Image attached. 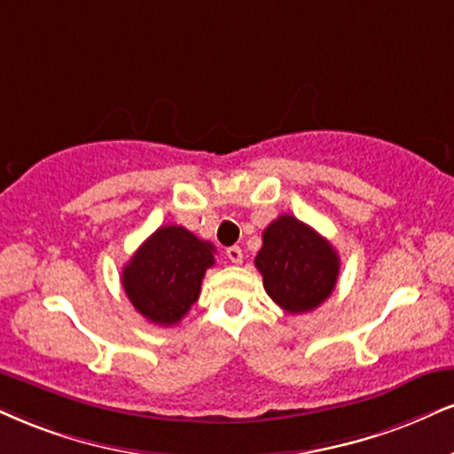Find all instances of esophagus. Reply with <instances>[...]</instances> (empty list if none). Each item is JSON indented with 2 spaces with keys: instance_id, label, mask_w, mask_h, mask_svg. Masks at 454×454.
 <instances>
[{
  "instance_id": "34e87169",
  "label": "esophagus",
  "mask_w": 454,
  "mask_h": 454,
  "mask_svg": "<svg viewBox=\"0 0 454 454\" xmlns=\"http://www.w3.org/2000/svg\"><path fill=\"white\" fill-rule=\"evenodd\" d=\"M225 256L233 262V265H239V262H242V259H244L242 248H239V246H231V248H227Z\"/></svg>"
}]
</instances>
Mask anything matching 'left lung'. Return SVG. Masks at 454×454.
Masks as SVG:
<instances>
[{"label": "left lung", "instance_id": "8db88e82", "mask_svg": "<svg viewBox=\"0 0 454 454\" xmlns=\"http://www.w3.org/2000/svg\"><path fill=\"white\" fill-rule=\"evenodd\" d=\"M267 294L288 313L320 307L337 286V250L316 229L293 215H282L262 231V248L254 259Z\"/></svg>", "mask_w": 454, "mask_h": 454}]
</instances>
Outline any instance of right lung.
<instances>
[{
    "mask_svg": "<svg viewBox=\"0 0 454 454\" xmlns=\"http://www.w3.org/2000/svg\"><path fill=\"white\" fill-rule=\"evenodd\" d=\"M215 265V246L178 225L160 227L121 271V286L145 320L175 326L198 301L201 279Z\"/></svg>",
    "mask_w": 454,
    "mask_h": 454,
    "instance_id": "add662e5",
    "label": "right lung"
}]
</instances>
